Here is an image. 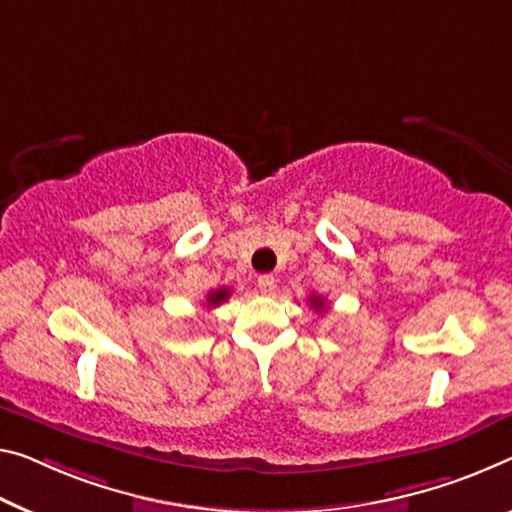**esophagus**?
Returning <instances> with one entry per match:
<instances>
[{
    "label": "esophagus",
    "instance_id": "34e87169",
    "mask_svg": "<svg viewBox=\"0 0 512 512\" xmlns=\"http://www.w3.org/2000/svg\"><path fill=\"white\" fill-rule=\"evenodd\" d=\"M274 288H277V279H274L272 274H261V277H258V290H261L263 295H272Z\"/></svg>",
    "mask_w": 512,
    "mask_h": 512
}]
</instances>
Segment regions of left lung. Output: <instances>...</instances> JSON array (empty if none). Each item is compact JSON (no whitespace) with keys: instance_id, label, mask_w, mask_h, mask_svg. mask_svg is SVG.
I'll use <instances>...</instances> for the list:
<instances>
[{"instance_id":"obj_1","label":"left lung","mask_w":512,"mask_h":512,"mask_svg":"<svg viewBox=\"0 0 512 512\" xmlns=\"http://www.w3.org/2000/svg\"><path fill=\"white\" fill-rule=\"evenodd\" d=\"M311 306L316 311H322V309H325V300H322V297H318V295H311Z\"/></svg>"}]
</instances>
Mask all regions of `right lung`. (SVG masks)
Segmentation results:
<instances>
[{
	"mask_svg": "<svg viewBox=\"0 0 512 512\" xmlns=\"http://www.w3.org/2000/svg\"><path fill=\"white\" fill-rule=\"evenodd\" d=\"M231 290L229 288H219V290H212V293H208V306H219L222 302L229 300Z\"/></svg>",
	"mask_w": 512,
	"mask_h": 512,
	"instance_id": "right-lung-1",
	"label": "right lung"
}]
</instances>
